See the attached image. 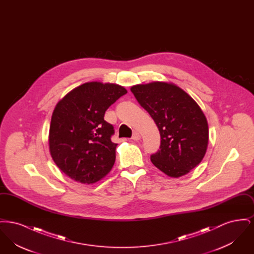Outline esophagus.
Masks as SVG:
<instances>
[{
	"label": "esophagus",
	"mask_w": 254,
	"mask_h": 254,
	"mask_svg": "<svg viewBox=\"0 0 254 254\" xmlns=\"http://www.w3.org/2000/svg\"><path fill=\"white\" fill-rule=\"evenodd\" d=\"M132 139L134 141L140 140V139H141V134L139 132H137V131H135V132L133 133Z\"/></svg>",
	"instance_id": "obj_1"
}]
</instances>
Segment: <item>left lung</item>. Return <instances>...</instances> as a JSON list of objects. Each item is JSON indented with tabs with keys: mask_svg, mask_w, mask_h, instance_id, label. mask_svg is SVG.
<instances>
[{
	"mask_svg": "<svg viewBox=\"0 0 254 254\" xmlns=\"http://www.w3.org/2000/svg\"><path fill=\"white\" fill-rule=\"evenodd\" d=\"M130 90L160 132V149L150 156L152 164L172 178L188 174L201 163L207 148L208 125L203 110L172 83L140 84Z\"/></svg>",
	"mask_w": 254,
	"mask_h": 254,
	"instance_id": "8db88e82",
	"label": "left lung"
}]
</instances>
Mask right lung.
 Returning <instances> with one entry per match:
<instances>
[{"mask_svg":"<svg viewBox=\"0 0 254 254\" xmlns=\"http://www.w3.org/2000/svg\"><path fill=\"white\" fill-rule=\"evenodd\" d=\"M127 90L117 84L88 82L75 87L53 110L49 127L50 155L69 178L82 184L103 179L115 162L117 144L105 112Z\"/></svg>","mask_w":254,"mask_h":254,"instance_id":"1","label":"right lung"}]
</instances>
